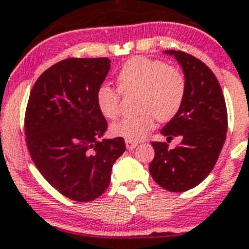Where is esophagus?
<instances>
[{
  "label": "esophagus",
  "mask_w": 249,
  "mask_h": 249,
  "mask_svg": "<svg viewBox=\"0 0 249 249\" xmlns=\"http://www.w3.org/2000/svg\"><path fill=\"white\" fill-rule=\"evenodd\" d=\"M125 146H127L128 150H134L135 146H137V142H130V140H125Z\"/></svg>",
  "instance_id": "1"
}]
</instances>
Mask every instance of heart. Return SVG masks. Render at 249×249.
Returning a JSON list of instances; mask_svg holds the SVG:
<instances>
[{
    "label": "heart",
    "instance_id": "obj_1",
    "mask_svg": "<svg viewBox=\"0 0 249 249\" xmlns=\"http://www.w3.org/2000/svg\"><path fill=\"white\" fill-rule=\"evenodd\" d=\"M122 93L139 92L138 116L124 117L111 125L115 137L130 142L146 138L155 128V120L168 121L180 109L186 90L185 77L164 61L146 56H134L124 64L117 75ZM120 90L102 85L95 93L98 109L105 119L114 120L121 109Z\"/></svg>",
    "mask_w": 249,
    "mask_h": 249
}]
</instances>
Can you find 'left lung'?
Here are the masks:
<instances>
[{
  "instance_id": "1",
  "label": "left lung",
  "mask_w": 249,
  "mask_h": 249,
  "mask_svg": "<svg viewBox=\"0 0 249 249\" xmlns=\"http://www.w3.org/2000/svg\"><path fill=\"white\" fill-rule=\"evenodd\" d=\"M181 66L186 82L179 111L161 129L167 139L180 137L169 150L167 142H154L155 157L149 171L161 188L183 193L202 183L213 169L228 132L225 99L215 75L205 63L181 51H164Z\"/></svg>"
}]
</instances>
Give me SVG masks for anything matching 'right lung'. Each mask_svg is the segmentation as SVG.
<instances>
[{
	"mask_svg": "<svg viewBox=\"0 0 249 249\" xmlns=\"http://www.w3.org/2000/svg\"><path fill=\"white\" fill-rule=\"evenodd\" d=\"M107 58H69L37 78L25 114L34 163L55 190L77 202L102 196L124 138L103 139L107 122L95 102L111 66Z\"/></svg>",
	"mask_w": 249,
	"mask_h": 249,
	"instance_id": "obj_1",
	"label": "right lung"
}]
</instances>
